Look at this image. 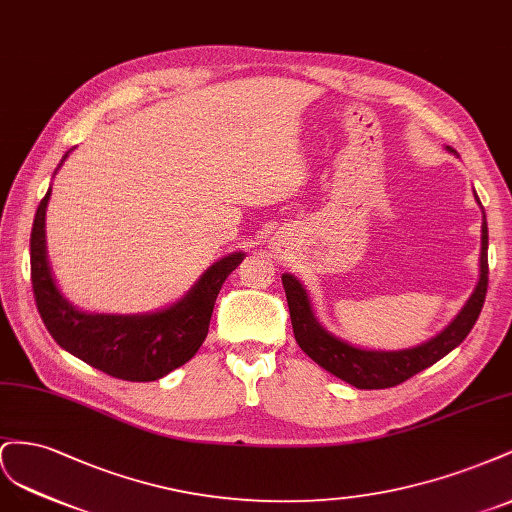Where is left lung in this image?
<instances>
[{
  "mask_svg": "<svg viewBox=\"0 0 512 512\" xmlns=\"http://www.w3.org/2000/svg\"><path fill=\"white\" fill-rule=\"evenodd\" d=\"M487 248H489V231H487V218L483 210L480 276H478V285L474 289V294L465 302L461 313L452 319L450 324L437 334V337L418 347L401 349V352H371V349H360L337 337H332V334L321 328V324L315 319L309 294H306V289L300 285V281H296L291 274H283L281 279H283L285 296H287L291 326H294V337L302 347V352L311 360H315L321 369H326L328 373L337 375L339 379H343V382L352 384L360 390L392 388L397 384H403L405 379L414 377L416 373L431 367V364H435L437 360H442L474 328L480 311H483L487 285H489Z\"/></svg>",
  "mask_w": 512,
  "mask_h": 512,
  "instance_id": "8db88e82",
  "label": "left lung"
}]
</instances>
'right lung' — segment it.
Instances as JSON below:
<instances>
[{
	"instance_id": "obj_1",
	"label": "right lung",
	"mask_w": 512,
	"mask_h": 512,
	"mask_svg": "<svg viewBox=\"0 0 512 512\" xmlns=\"http://www.w3.org/2000/svg\"><path fill=\"white\" fill-rule=\"evenodd\" d=\"M49 197L51 188L34 216L29 261L38 313L57 345L90 367L126 382H154L191 360L208 337L218 291L240 266L244 253L218 259L182 300L163 311L145 315L83 313L60 294L51 276L45 244Z\"/></svg>"
}]
</instances>
